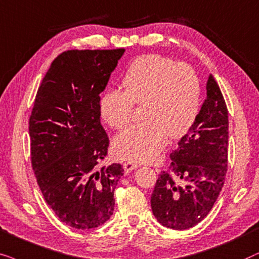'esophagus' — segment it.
I'll use <instances>...</instances> for the list:
<instances>
[{"label":"esophagus","mask_w":259,"mask_h":259,"mask_svg":"<svg viewBox=\"0 0 259 259\" xmlns=\"http://www.w3.org/2000/svg\"><path fill=\"white\" fill-rule=\"evenodd\" d=\"M137 167H139V164L134 163V162H125V163L123 164V168H124V173H125V174H129V173H132V170L136 169Z\"/></svg>","instance_id":"1"}]
</instances>
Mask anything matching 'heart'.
<instances>
[{
  "label": "heart",
  "instance_id": "b5f03b06",
  "mask_svg": "<svg viewBox=\"0 0 259 259\" xmlns=\"http://www.w3.org/2000/svg\"><path fill=\"white\" fill-rule=\"evenodd\" d=\"M125 91L109 89L99 103L101 116L113 129L132 119L134 104L143 105V120L115 137L113 153L133 162H151L158 157L167 139L186 135L200 110L201 88L195 71L170 58L148 54L137 58L123 78Z\"/></svg>",
  "mask_w": 259,
  "mask_h": 259
}]
</instances>
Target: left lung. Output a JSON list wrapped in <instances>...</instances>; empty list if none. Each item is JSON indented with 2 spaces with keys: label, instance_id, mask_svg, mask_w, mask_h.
Wrapping results in <instances>:
<instances>
[{
  "label": "left lung",
  "instance_id": "1",
  "mask_svg": "<svg viewBox=\"0 0 259 259\" xmlns=\"http://www.w3.org/2000/svg\"><path fill=\"white\" fill-rule=\"evenodd\" d=\"M206 90L194 124L171 151L169 170L160 174L150 198L155 218L168 229L187 230L201 222L225 182L229 113L212 74Z\"/></svg>",
  "mask_w": 259,
  "mask_h": 259
}]
</instances>
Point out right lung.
<instances>
[{"mask_svg": "<svg viewBox=\"0 0 259 259\" xmlns=\"http://www.w3.org/2000/svg\"><path fill=\"white\" fill-rule=\"evenodd\" d=\"M124 54L118 50H71L52 63L29 118L30 157L47 205L78 230L103 225L115 208L123 167L97 165L108 154L101 94Z\"/></svg>", "mask_w": 259, "mask_h": 259, "instance_id": "right-lung-1", "label": "right lung"}]
</instances>
